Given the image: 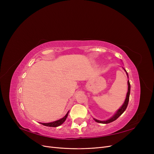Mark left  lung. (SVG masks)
Wrapping results in <instances>:
<instances>
[{
  "mask_svg": "<svg viewBox=\"0 0 154 154\" xmlns=\"http://www.w3.org/2000/svg\"><path fill=\"white\" fill-rule=\"evenodd\" d=\"M123 69H124V71L126 72V73H127V77L128 78V73H127V71H126V70L123 67ZM130 93V84L129 80H128V92H127V96H126V99L125 100V102L123 103V104L122 105V106H121L117 111H116V112L110 118L106 119L105 121H100V120H98V119H96L95 118H93V119H94V120L97 123H103V124L109 123L114 122V121H115L116 119H117L119 117V116L124 112L126 110V109H127V107L128 106V101H129Z\"/></svg>",
  "mask_w": 154,
  "mask_h": 154,
  "instance_id": "obj_1",
  "label": "left lung"
}]
</instances>
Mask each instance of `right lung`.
<instances>
[{"mask_svg": "<svg viewBox=\"0 0 154 154\" xmlns=\"http://www.w3.org/2000/svg\"><path fill=\"white\" fill-rule=\"evenodd\" d=\"M69 112H67V113L66 114V115L64 116L63 118H62V119H60L57 121H55V122H51V123H40V124L45 125V126H47V127H58V126L61 125L62 124H63L65 121L66 120L67 118V116L69 114Z\"/></svg>", "mask_w": 154, "mask_h": 154, "instance_id": "1", "label": "right lung"}]
</instances>
